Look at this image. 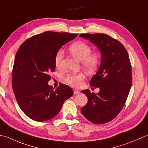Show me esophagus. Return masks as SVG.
Returning a JSON list of instances; mask_svg holds the SVG:
<instances>
[{
	"mask_svg": "<svg viewBox=\"0 0 148 148\" xmlns=\"http://www.w3.org/2000/svg\"><path fill=\"white\" fill-rule=\"evenodd\" d=\"M79 92H79V90H74V95H76V94H78Z\"/></svg>",
	"mask_w": 148,
	"mask_h": 148,
	"instance_id": "esophagus-1",
	"label": "esophagus"
}]
</instances>
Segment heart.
<instances>
[{"mask_svg": "<svg viewBox=\"0 0 148 148\" xmlns=\"http://www.w3.org/2000/svg\"><path fill=\"white\" fill-rule=\"evenodd\" d=\"M71 54L78 60L82 62V65L88 71H93L98 66L100 62L99 55L97 53H91L90 46L83 41L72 43L69 47ZM64 52L59 49L55 56V64L56 67H60ZM84 78L82 74H70L65 77V81L74 87H78Z\"/></svg>", "mask_w": 148, "mask_h": 148, "instance_id": "heart-1", "label": "heart"}]
</instances>
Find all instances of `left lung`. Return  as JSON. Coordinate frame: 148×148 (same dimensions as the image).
<instances>
[{"label":"left lung","mask_w":148,"mask_h":148,"mask_svg":"<svg viewBox=\"0 0 148 148\" xmlns=\"http://www.w3.org/2000/svg\"><path fill=\"white\" fill-rule=\"evenodd\" d=\"M100 50L101 62L90 82L99 88L98 93L82 90L88 98L81 113L93 123L103 124L112 120L123 108L132 81V67L126 49L118 40L104 34H82Z\"/></svg>","instance_id":"obj_1"}]
</instances>
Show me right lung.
Wrapping results in <instances>:
<instances>
[{
	"mask_svg": "<svg viewBox=\"0 0 148 148\" xmlns=\"http://www.w3.org/2000/svg\"><path fill=\"white\" fill-rule=\"evenodd\" d=\"M77 34L48 32L27 39L15 56L12 74V90L20 109L37 121L49 120L73 95L70 86H49V73L55 70V56L62 46Z\"/></svg>",
	"mask_w": 148,
	"mask_h": 148,
	"instance_id": "add662e5",
	"label": "right lung"
}]
</instances>
